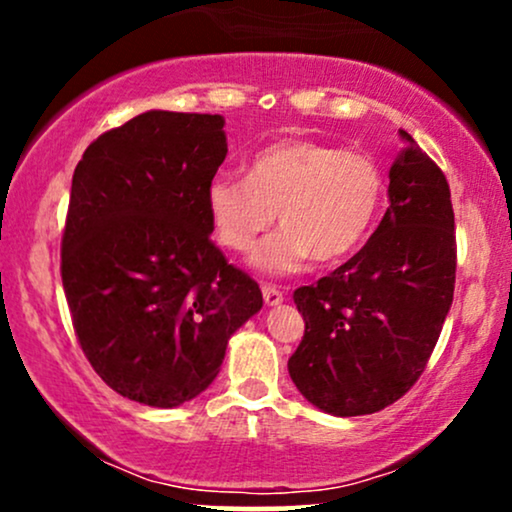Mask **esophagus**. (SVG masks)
<instances>
[{"label": "esophagus", "mask_w": 512, "mask_h": 512, "mask_svg": "<svg viewBox=\"0 0 512 512\" xmlns=\"http://www.w3.org/2000/svg\"><path fill=\"white\" fill-rule=\"evenodd\" d=\"M262 296H264V303H267V305L284 303V291L276 289V286H272V284L262 286Z\"/></svg>", "instance_id": "obj_1"}]
</instances>
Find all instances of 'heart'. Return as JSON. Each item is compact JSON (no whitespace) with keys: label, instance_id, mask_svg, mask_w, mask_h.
I'll list each match as a JSON object with an SVG mask.
<instances>
[{"label":"heart","instance_id":"1","mask_svg":"<svg viewBox=\"0 0 512 512\" xmlns=\"http://www.w3.org/2000/svg\"><path fill=\"white\" fill-rule=\"evenodd\" d=\"M385 175L373 156L313 139H279L255 154L248 178L216 175L207 211L216 240L248 250L279 219V231L252 250L264 274L301 272L313 257L332 264L354 255L378 223Z\"/></svg>","mask_w":512,"mask_h":512}]
</instances>
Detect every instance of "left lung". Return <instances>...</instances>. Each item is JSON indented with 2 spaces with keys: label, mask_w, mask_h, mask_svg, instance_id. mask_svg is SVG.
<instances>
[{
  "label": "left lung",
  "mask_w": 512,
  "mask_h": 512,
  "mask_svg": "<svg viewBox=\"0 0 512 512\" xmlns=\"http://www.w3.org/2000/svg\"><path fill=\"white\" fill-rule=\"evenodd\" d=\"M390 207L361 250L293 293L305 334L289 358L298 392L334 416L397 402L424 373L455 291V214L443 170L399 129Z\"/></svg>",
  "instance_id": "8db88e82"
}]
</instances>
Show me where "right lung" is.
<instances>
[{"label": "right lung", "instance_id": "right-lung-1", "mask_svg": "<svg viewBox=\"0 0 512 512\" xmlns=\"http://www.w3.org/2000/svg\"><path fill=\"white\" fill-rule=\"evenodd\" d=\"M221 115L149 110L101 134L72 178L62 286L93 370L149 407L214 383L257 281L211 243L207 187L228 154Z\"/></svg>", "mask_w": 512, "mask_h": 512}]
</instances>
